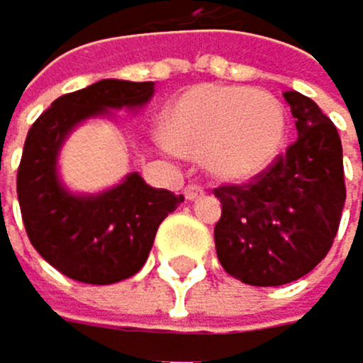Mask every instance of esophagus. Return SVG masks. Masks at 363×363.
I'll use <instances>...</instances> for the list:
<instances>
[{
    "label": "esophagus",
    "instance_id": "esophagus-1",
    "mask_svg": "<svg viewBox=\"0 0 363 363\" xmlns=\"http://www.w3.org/2000/svg\"><path fill=\"white\" fill-rule=\"evenodd\" d=\"M203 194H206V189H203L201 185H196V183H189V185L185 187V199H187V201H196V199H201Z\"/></svg>",
    "mask_w": 363,
    "mask_h": 363
}]
</instances>
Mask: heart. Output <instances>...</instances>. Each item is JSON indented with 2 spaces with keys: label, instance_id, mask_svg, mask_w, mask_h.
I'll return each instance as SVG.
<instances>
[{
  "label": "heart",
  "instance_id": "1",
  "mask_svg": "<svg viewBox=\"0 0 363 363\" xmlns=\"http://www.w3.org/2000/svg\"><path fill=\"white\" fill-rule=\"evenodd\" d=\"M287 138V113L276 96L244 85H196L169 108V153L203 155L208 172L242 183L276 160Z\"/></svg>",
  "mask_w": 363,
  "mask_h": 363
}]
</instances>
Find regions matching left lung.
Returning a JSON list of instances; mask_svg holds the SVG:
<instances>
[{
  "label": "left lung",
  "instance_id": "left-lung-1",
  "mask_svg": "<svg viewBox=\"0 0 363 363\" xmlns=\"http://www.w3.org/2000/svg\"><path fill=\"white\" fill-rule=\"evenodd\" d=\"M298 140L242 185H221L214 246L233 278L278 287L307 276L332 248L343 203V151L335 124L301 92H284Z\"/></svg>",
  "mask_w": 363,
  "mask_h": 363
}]
</instances>
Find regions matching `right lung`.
Wrapping results in <instances>:
<instances>
[{"mask_svg":"<svg viewBox=\"0 0 363 363\" xmlns=\"http://www.w3.org/2000/svg\"><path fill=\"white\" fill-rule=\"evenodd\" d=\"M153 83L104 79L58 96L28 128L17 201L33 248L62 276L85 284H113L144 267L157 225L183 196L153 189L140 174L101 194H69L60 185L56 157L69 130L106 110L142 108Z\"/></svg>","mask_w":363,"mask_h":363,"instance_id":"add662e5","label":"right lung"}]
</instances>
